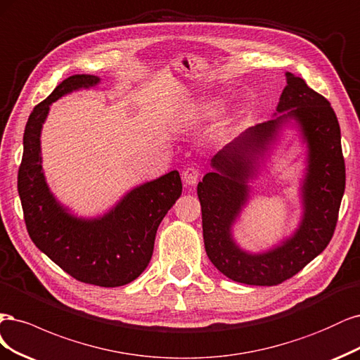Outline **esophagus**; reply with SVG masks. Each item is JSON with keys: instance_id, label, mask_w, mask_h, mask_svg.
Returning <instances> with one entry per match:
<instances>
[{"instance_id": "obj_1", "label": "esophagus", "mask_w": 360, "mask_h": 360, "mask_svg": "<svg viewBox=\"0 0 360 360\" xmlns=\"http://www.w3.org/2000/svg\"><path fill=\"white\" fill-rule=\"evenodd\" d=\"M182 179L187 187H193V185H195L197 181H199V170L195 167H187L182 173Z\"/></svg>"}]
</instances>
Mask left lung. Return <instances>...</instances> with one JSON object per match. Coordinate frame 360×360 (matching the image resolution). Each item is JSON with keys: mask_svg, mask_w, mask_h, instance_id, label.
Returning <instances> with one entry per match:
<instances>
[{"mask_svg": "<svg viewBox=\"0 0 360 360\" xmlns=\"http://www.w3.org/2000/svg\"><path fill=\"white\" fill-rule=\"evenodd\" d=\"M285 80L275 118L250 127L219 149L211 160L212 170L197 185L207 257L230 280L248 285L281 284L316 259L332 239L345 188L341 130L330 103L302 77L287 72ZM287 126L307 146L303 215L288 238L251 253L236 242L233 226L250 198L248 182L257 177L259 161Z\"/></svg>", "mask_w": 360, "mask_h": 360, "instance_id": "left-lung-1", "label": "left lung"}]
</instances>
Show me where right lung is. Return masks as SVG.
I'll use <instances>...</instances> for the list:
<instances>
[{"mask_svg":"<svg viewBox=\"0 0 360 360\" xmlns=\"http://www.w3.org/2000/svg\"><path fill=\"white\" fill-rule=\"evenodd\" d=\"M98 76L75 75L58 85L31 112L24 133L18 191L30 238L68 275L100 287L125 285L153 257L157 229L182 193L178 170L125 193L103 215L70 212L51 191L41 166V129L51 104L73 91L96 88Z\"/></svg>","mask_w":360,"mask_h":360,"instance_id":"add662e5","label":"right lung"}]
</instances>
